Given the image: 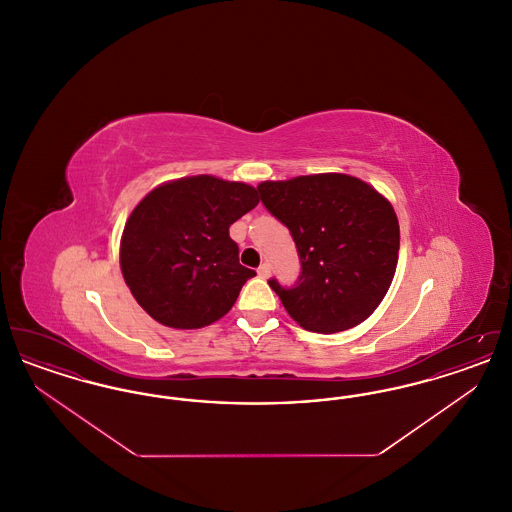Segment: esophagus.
I'll return each instance as SVG.
<instances>
[{"instance_id": "1", "label": "esophagus", "mask_w": 512, "mask_h": 512, "mask_svg": "<svg viewBox=\"0 0 512 512\" xmlns=\"http://www.w3.org/2000/svg\"><path fill=\"white\" fill-rule=\"evenodd\" d=\"M257 274H259L261 278H268V276H270V265L263 263L261 267L257 268Z\"/></svg>"}]
</instances>
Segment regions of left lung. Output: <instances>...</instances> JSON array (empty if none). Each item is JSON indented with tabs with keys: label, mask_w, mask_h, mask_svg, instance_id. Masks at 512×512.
Masks as SVG:
<instances>
[{
	"label": "left lung",
	"mask_w": 512,
	"mask_h": 512,
	"mask_svg": "<svg viewBox=\"0 0 512 512\" xmlns=\"http://www.w3.org/2000/svg\"><path fill=\"white\" fill-rule=\"evenodd\" d=\"M299 255L293 286H268L305 330L336 334L374 313L388 293L399 253V222L390 201L347 174L297 176L257 186Z\"/></svg>",
	"instance_id": "obj_1"
}]
</instances>
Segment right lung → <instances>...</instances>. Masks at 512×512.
Instances as JSON below:
<instances>
[{
    "label": "right lung",
    "mask_w": 512,
    "mask_h": 512,
    "mask_svg": "<svg viewBox=\"0 0 512 512\" xmlns=\"http://www.w3.org/2000/svg\"><path fill=\"white\" fill-rule=\"evenodd\" d=\"M257 203L255 188L207 174L163 184L138 203L122 232L121 268L149 317L192 330L232 309L255 270L240 265L228 228Z\"/></svg>",
    "instance_id": "add662e5"
}]
</instances>
